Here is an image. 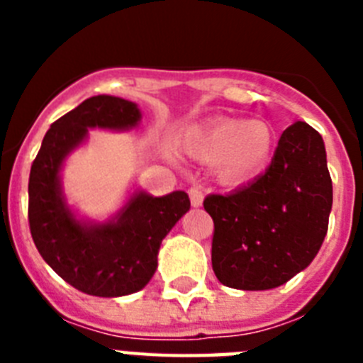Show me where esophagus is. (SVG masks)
I'll list each match as a JSON object with an SVG mask.
<instances>
[{
	"label": "esophagus",
	"mask_w": 363,
	"mask_h": 363,
	"mask_svg": "<svg viewBox=\"0 0 363 363\" xmlns=\"http://www.w3.org/2000/svg\"><path fill=\"white\" fill-rule=\"evenodd\" d=\"M189 198H191L192 207H200L201 201H203V194H201V191L198 187L189 189Z\"/></svg>",
	"instance_id": "obj_1"
}]
</instances>
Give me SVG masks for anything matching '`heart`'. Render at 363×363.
Returning <instances> with one entry per match:
<instances>
[{"label":"heart","instance_id":"heart-1","mask_svg":"<svg viewBox=\"0 0 363 363\" xmlns=\"http://www.w3.org/2000/svg\"><path fill=\"white\" fill-rule=\"evenodd\" d=\"M274 138L265 123L230 120L213 125L192 142V152L216 163L221 184L240 185L264 171L271 158Z\"/></svg>","mask_w":363,"mask_h":363}]
</instances>
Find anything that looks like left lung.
Masks as SVG:
<instances>
[{
  "label": "left lung",
  "instance_id": "8db88e82",
  "mask_svg": "<svg viewBox=\"0 0 363 363\" xmlns=\"http://www.w3.org/2000/svg\"><path fill=\"white\" fill-rule=\"evenodd\" d=\"M213 271L227 287L274 289L318 255L329 227L333 182L316 130L296 121L284 130L271 165L245 187L209 194Z\"/></svg>",
  "mask_w": 363,
  "mask_h": 363
}]
</instances>
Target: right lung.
<instances>
[{
    "label": "right lung",
    "mask_w": 363,
    "mask_h": 363,
    "mask_svg": "<svg viewBox=\"0 0 363 363\" xmlns=\"http://www.w3.org/2000/svg\"><path fill=\"white\" fill-rule=\"evenodd\" d=\"M140 118L133 101L92 96L50 125L30 167L28 225L36 249L67 284L91 296H125L143 289L158 267L162 240L191 207L184 191L162 198L140 191L114 220L85 223L65 203L60 171L67 154L86 138V129H133Z\"/></svg>",
    "instance_id": "add662e5"
}]
</instances>
